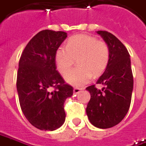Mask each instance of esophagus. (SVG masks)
Segmentation results:
<instances>
[{
    "label": "esophagus",
    "instance_id": "obj_1",
    "mask_svg": "<svg viewBox=\"0 0 146 146\" xmlns=\"http://www.w3.org/2000/svg\"><path fill=\"white\" fill-rule=\"evenodd\" d=\"M81 88H78V87H75L74 89H73V93L74 94H78L80 92H81Z\"/></svg>",
    "mask_w": 146,
    "mask_h": 146
}]
</instances>
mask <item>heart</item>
Returning a JSON list of instances; mask_svg holds the SVG:
<instances>
[{
  "label": "heart",
  "instance_id": "1",
  "mask_svg": "<svg viewBox=\"0 0 146 146\" xmlns=\"http://www.w3.org/2000/svg\"><path fill=\"white\" fill-rule=\"evenodd\" d=\"M110 58V48L105 41L86 34L69 38L66 47L60 46L54 55L57 68L62 74L66 73L77 60L78 67L65 76L67 82L74 86L89 82L92 74L94 77L101 75L109 64Z\"/></svg>",
  "mask_w": 146,
  "mask_h": 146
}]
</instances>
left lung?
Segmentation results:
<instances>
[{
    "mask_svg": "<svg viewBox=\"0 0 146 146\" xmlns=\"http://www.w3.org/2000/svg\"><path fill=\"white\" fill-rule=\"evenodd\" d=\"M108 44L110 58L97 84L104 87L99 90L96 85L86 89L91 93L86 114L92 125L99 128H110L118 124L130 108L133 90V75L130 54L123 44L107 31H98Z\"/></svg>",
    "mask_w": 146,
    "mask_h": 146,
    "instance_id": "obj_1",
    "label": "left lung"
}]
</instances>
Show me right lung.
<instances>
[{
  "instance_id": "add662e5",
  "label": "right lung",
  "mask_w": 146,
  "mask_h": 146,
  "mask_svg": "<svg viewBox=\"0 0 146 146\" xmlns=\"http://www.w3.org/2000/svg\"><path fill=\"white\" fill-rule=\"evenodd\" d=\"M62 31L42 30L23 51L17 73V92L23 113L37 129L54 131L65 120L64 101L73 96L56 70L55 51L65 40Z\"/></svg>"
}]
</instances>
